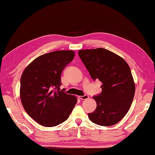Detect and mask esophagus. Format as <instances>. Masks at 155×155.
Wrapping results in <instances>:
<instances>
[{"label": "esophagus", "mask_w": 155, "mask_h": 155, "mask_svg": "<svg viewBox=\"0 0 155 155\" xmlns=\"http://www.w3.org/2000/svg\"><path fill=\"white\" fill-rule=\"evenodd\" d=\"M78 97H79V98L81 99V100H86V99H87L89 98V96L87 95V94H85V95L80 96H78Z\"/></svg>", "instance_id": "1"}]
</instances>
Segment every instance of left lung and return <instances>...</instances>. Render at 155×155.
Masks as SVG:
<instances>
[{
    "mask_svg": "<svg viewBox=\"0 0 155 155\" xmlns=\"http://www.w3.org/2000/svg\"><path fill=\"white\" fill-rule=\"evenodd\" d=\"M81 61L94 81L102 83L101 94L94 96L97 107L88 114L95 124L109 127L120 122L129 110L135 86L129 66L122 57L108 50H80Z\"/></svg>",
    "mask_w": 155,
    "mask_h": 155,
    "instance_id": "1",
    "label": "left lung"
}]
</instances>
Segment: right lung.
Returning a JSON list of instances; mask_svg holds the SVG:
<instances>
[{
	"mask_svg": "<svg viewBox=\"0 0 155 155\" xmlns=\"http://www.w3.org/2000/svg\"><path fill=\"white\" fill-rule=\"evenodd\" d=\"M74 57L72 51H58L38 57L25 68L20 78V99L26 112L44 127L65 121L77 98L60 90L61 75Z\"/></svg>",
	"mask_w": 155,
	"mask_h": 155,
	"instance_id": "right-lung-1",
	"label": "right lung"
}]
</instances>
